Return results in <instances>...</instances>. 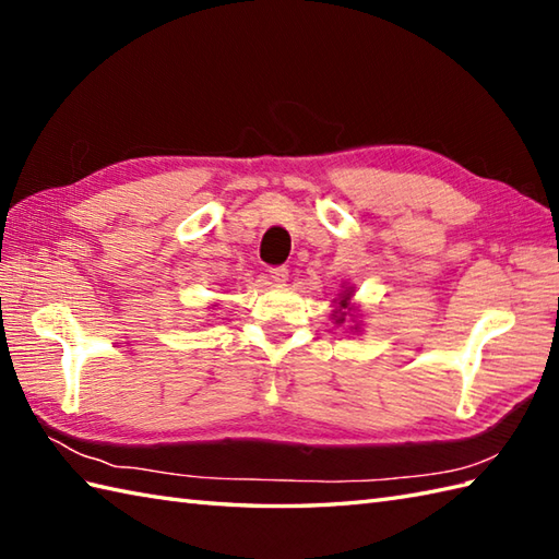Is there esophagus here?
<instances>
[{"mask_svg": "<svg viewBox=\"0 0 559 559\" xmlns=\"http://www.w3.org/2000/svg\"><path fill=\"white\" fill-rule=\"evenodd\" d=\"M269 276H271L273 283H283V281H288V269L286 266H273V269H269Z\"/></svg>", "mask_w": 559, "mask_h": 559, "instance_id": "obj_1", "label": "esophagus"}]
</instances>
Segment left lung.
I'll use <instances>...</instances> for the list:
<instances>
[{
  "label": "left lung",
  "mask_w": 559,
  "mask_h": 559,
  "mask_svg": "<svg viewBox=\"0 0 559 559\" xmlns=\"http://www.w3.org/2000/svg\"><path fill=\"white\" fill-rule=\"evenodd\" d=\"M348 300H350V295H343V300H341V310H346V307H348ZM348 310H350V307H348ZM346 314H348V312H338V319H336V322H338V324H343V319H346Z\"/></svg>",
  "instance_id": "obj_1"
}]
</instances>
